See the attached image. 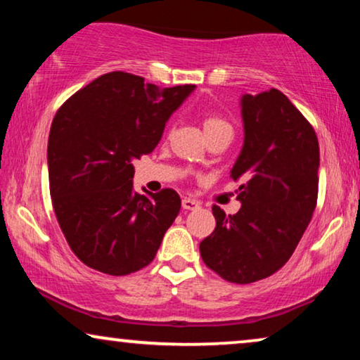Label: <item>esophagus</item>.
Listing matches in <instances>:
<instances>
[{"label":"esophagus","mask_w":360,"mask_h":360,"mask_svg":"<svg viewBox=\"0 0 360 360\" xmlns=\"http://www.w3.org/2000/svg\"><path fill=\"white\" fill-rule=\"evenodd\" d=\"M181 206H184V210H196V208H200V203L196 200L184 198L181 200Z\"/></svg>","instance_id":"obj_1"}]
</instances>
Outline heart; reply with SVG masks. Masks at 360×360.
<instances>
[{
	"instance_id": "obj_1",
	"label": "heart",
	"mask_w": 360,
	"mask_h": 360,
	"mask_svg": "<svg viewBox=\"0 0 360 360\" xmlns=\"http://www.w3.org/2000/svg\"><path fill=\"white\" fill-rule=\"evenodd\" d=\"M203 129L206 132V136H211V134H216V132L219 131H226V129H231L229 122L223 120L221 116H216V115H206L203 117Z\"/></svg>"
}]
</instances>
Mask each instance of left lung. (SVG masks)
Listing matches in <instances>:
<instances>
[{
  "label": "left lung",
  "mask_w": 360,
  "mask_h": 360,
  "mask_svg": "<svg viewBox=\"0 0 360 360\" xmlns=\"http://www.w3.org/2000/svg\"><path fill=\"white\" fill-rule=\"evenodd\" d=\"M244 146L231 170L243 180L233 216L213 206L216 228L200 243L206 267L233 283H252L283 267L318 201L316 132L282 91L244 95Z\"/></svg>",
  "instance_id": "obj_1"
}]
</instances>
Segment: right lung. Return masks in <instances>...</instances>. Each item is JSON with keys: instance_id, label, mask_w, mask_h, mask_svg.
Wrapping results in <instances>:
<instances>
[{"instance_id": "1", "label": "right lung", "mask_w": 360, "mask_h": 360, "mask_svg": "<svg viewBox=\"0 0 360 360\" xmlns=\"http://www.w3.org/2000/svg\"><path fill=\"white\" fill-rule=\"evenodd\" d=\"M193 88L110 72L58 108L47 146L49 188L72 252L90 269L129 275L154 260L181 200L174 188L134 193L132 160L155 149Z\"/></svg>"}]
</instances>
